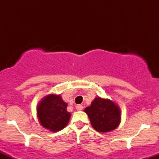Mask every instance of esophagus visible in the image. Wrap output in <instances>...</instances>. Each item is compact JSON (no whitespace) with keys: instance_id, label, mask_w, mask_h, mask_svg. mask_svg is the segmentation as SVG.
<instances>
[{"instance_id":"1","label":"esophagus","mask_w":159,"mask_h":159,"mask_svg":"<svg viewBox=\"0 0 159 159\" xmlns=\"http://www.w3.org/2000/svg\"><path fill=\"white\" fill-rule=\"evenodd\" d=\"M76 110L77 111H81L82 109H83V106H82V105H76Z\"/></svg>"}]
</instances>
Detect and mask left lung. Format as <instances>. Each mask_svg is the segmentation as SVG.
Wrapping results in <instances>:
<instances>
[{
    "label": "left lung",
    "instance_id": "8db88e82",
    "mask_svg": "<svg viewBox=\"0 0 159 159\" xmlns=\"http://www.w3.org/2000/svg\"><path fill=\"white\" fill-rule=\"evenodd\" d=\"M92 126L99 132H108L114 130L120 122V111L112 101L97 97L90 107H86Z\"/></svg>",
    "mask_w": 159,
    "mask_h": 159
}]
</instances>
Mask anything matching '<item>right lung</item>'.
I'll list each match as a JSON object with an SVG mask.
<instances>
[{
  "mask_svg": "<svg viewBox=\"0 0 159 159\" xmlns=\"http://www.w3.org/2000/svg\"><path fill=\"white\" fill-rule=\"evenodd\" d=\"M66 107L67 104L62 100L61 96H47L38 105L37 115L41 125L52 132L63 129L71 116Z\"/></svg>",
  "mask_w": 159,
  "mask_h": 159,
  "instance_id": "add662e5",
  "label": "right lung"
}]
</instances>
